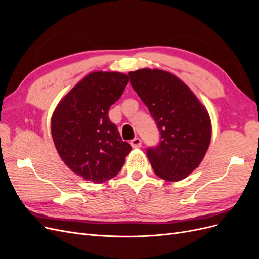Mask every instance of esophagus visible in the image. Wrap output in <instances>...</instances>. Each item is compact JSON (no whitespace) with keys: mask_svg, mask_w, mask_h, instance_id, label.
<instances>
[{"mask_svg":"<svg viewBox=\"0 0 259 259\" xmlns=\"http://www.w3.org/2000/svg\"><path fill=\"white\" fill-rule=\"evenodd\" d=\"M131 146H132L133 148H139V147H142V139L136 137V138H134L133 140H131Z\"/></svg>","mask_w":259,"mask_h":259,"instance_id":"34e87169","label":"esophagus"}]
</instances>
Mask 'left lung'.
Returning <instances> with one entry per match:
<instances>
[{
  "mask_svg": "<svg viewBox=\"0 0 259 259\" xmlns=\"http://www.w3.org/2000/svg\"><path fill=\"white\" fill-rule=\"evenodd\" d=\"M128 75L160 132L159 145L147 149L155 175L168 182L186 178L200 165L210 143L207 111L190 89L167 71L140 69Z\"/></svg>",
  "mask_w": 259,
  "mask_h": 259,
  "instance_id": "obj_1",
  "label": "left lung"
}]
</instances>
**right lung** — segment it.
Listing matches in <instances>:
<instances>
[{"mask_svg": "<svg viewBox=\"0 0 259 259\" xmlns=\"http://www.w3.org/2000/svg\"><path fill=\"white\" fill-rule=\"evenodd\" d=\"M128 80L120 72L90 73L52 116V136L60 158L76 175L95 184L117 175L132 150L108 116Z\"/></svg>", "mask_w": 259, "mask_h": 259, "instance_id": "obj_1", "label": "right lung"}]
</instances>
